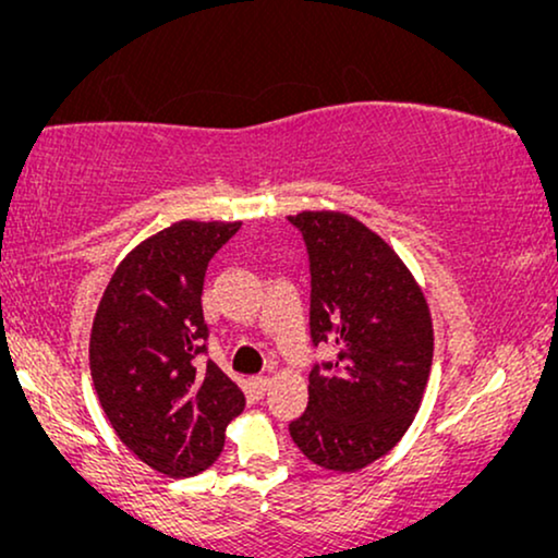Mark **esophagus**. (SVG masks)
<instances>
[{
	"instance_id": "1",
	"label": "esophagus",
	"mask_w": 558,
	"mask_h": 558,
	"mask_svg": "<svg viewBox=\"0 0 558 558\" xmlns=\"http://www.w3.org/2000/svg\"><path fill=\"white\" fill-rule=\"evenodd\" d=\"M269 384H271L269 376H256V378H251V388H254L256 393H266V388H269Z\"/></svg>"
}]
</instances>
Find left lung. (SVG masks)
Instances as JSON below:
<instances>
[{
  "label": "left lung",
  "mask_w": 558,
  "mask_h": 558,
  "mask_svg": "<svg viewBox=\"0 0 558 558\" xmlns=\"http://www.w3.org/2000/svg\"><path fill=\"white\" fill-rule=\"evenodd\" d=\"M310 254V335L338 350L310 373V407L289 424L319 468L357 472L391 452L432 371L429 304L401 256L348 213L289 216Z\"/></svg>",
  "instance_id": "1"
}]
</instances>
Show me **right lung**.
<instances>
[{
  "label": "right lung",
  "mask_w": 558,
  "mask_h": 558,
  "mask_svg": "<svg viewBox=\"0 0 558 558\" xmlns=\"http://www.w3.org/2000/svg\"><path fill=\"white\" fill-rule=\"evenodd\" d=\"M241 220H178L117 266L90 327V378L117 437L167 477L208 470L243 391L208 361L203 281L213 254Z\"/></svg>",
  "instance_id": "obj_1"
}]
</instances>
